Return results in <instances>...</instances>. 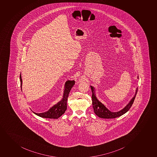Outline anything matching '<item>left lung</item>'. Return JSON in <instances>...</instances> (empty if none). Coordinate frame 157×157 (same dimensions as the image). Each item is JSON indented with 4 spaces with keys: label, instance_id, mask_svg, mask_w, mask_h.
I'll return each instance as SVG.
<instances>
[{
    "label": "left lung",
    "instance_id": "left-lung-1",
    "mask_svg": "<svg viewBox=\"0 0 157 157\" xmlns=\"http://www.w3.org/2000/svg\"><path fill=\"white\" fill-rule=\"evenodd\" d=\"M139 78V76H138ZM91 91L93 93L92 94V101H93V109L94 110V112L98 117L102 118H106V119H111V118H115L117 117H119L125 114V113L127 112L132 106V105L133 103L134 99L136 98V95L137 94V89L138 88H136V94L134 96V97L131 99L130 102L124 107L123 109L121 111L116 112H113L109 111V109H107L105 107V106L101 103L100 101L98 100L97 98L96 97L95 94V90L93 86H90Z\"/></svg>",
    "mask_w": 157,
    "mask_h": 157
}]
</instances>
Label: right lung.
I'll return each mask as SVG.
<instances>
[{
    "label": "right lung",
    "mask_w": 157,
    "mask_h": 157,
    "mask_svg": "<svg viewBox=\"0 0 157 157\" xmlns=\"http://www.w3.org/2000/svg\"><path fill=\"white\" fill-rule=\"evenodd\" d=\"M20 81H21V89L22 86V79H21V73L20 75ZM75 84V81H67L64 84V91L63 94V99L59 101L57 104H55L52 107H51L50 109L45 112L42 113H36L33 112L34 114H36L38 116L45 118H51V119H58L59 117H60L62 115L64 114L65 111H66L67 106V99L70 91L71 88H72L73 85Z\"/></svg>",
    "instance_id": "right-lung-1"
}]
</instances>
